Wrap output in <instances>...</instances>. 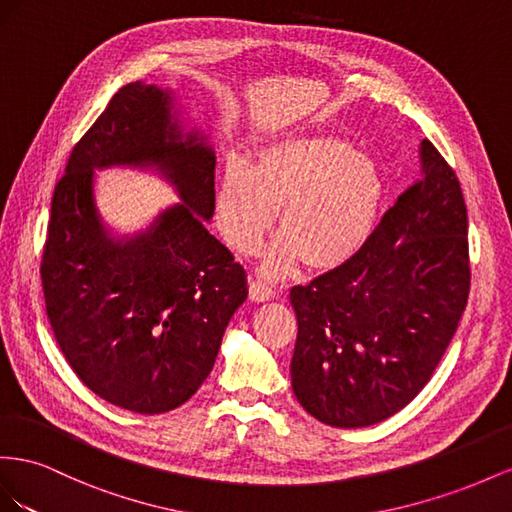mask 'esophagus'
Listing matches in <instances>:
<instances>
[{
  "label": "esophagus",
  "mask_w": 512,
  "mask_h": 512,
  "mask_svg": "<svg viewBox=\"0 0 512 512\" xmlns=\"http://www.w3.org/2000/svg\"><path fill=\"white\" fill-rule=\"evenodd\" d=\"M274 296H276V289L270 283L261 281V279H251V298L255 302L274 300Z\"/></svg>",
  "instance_id": "1"
}]
</instances>
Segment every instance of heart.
<instances>
[{
  "label": "heart",
  "instance_id": "obj_1",
  "mask_svg": "<svg viewBox=\"0 0 512 512\" xmlns=\"http://www.w3.org/2000/svg\"><path fill=\"white\" fill-rule=\"evenodd\" d=\"M384 199L373 158L328 135H289L259 150L253 167L233 158L216 199V221L240 253H255L281 206V236L264 270L283 276L306 257L334 266L369 238Z\"/></svg>",
  "mask_w": 512,
  "mask_h": 512
}]
</instances>
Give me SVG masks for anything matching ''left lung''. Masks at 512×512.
<instances>
[{
	"label": "left lung",
	"mask_w": 512,
	"mask_h": 512,
	"mask_svg": "<svg viewBox=\"0 0 512 512\" xmlns=\"http://www.w3.org/2000/svg\"><path fill=\"white\" fill-rule=\"evenodd\" d=\"M470 294L467 210L455 171L420 141V175L345 264L289 291L291 388L330 427L377 425L440 364Z\"/></svg>",
	"instance_id": "1"
}]
</instances>
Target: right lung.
<instances>
[{
    "label": "right lung",
    "mask_w": 512,
    "mask_h": 512,
    "mask_svg": "<svg viewBox=\"0 0 512 512\" xmlns=\"http://www.w3.org/2000/svg\"><path fill=\"white\" fill-rule=\"evenodd\" d=\"M216 156L171 90L128 83L72 150L51 201L42 287L81 382L137 414L193 397L248 296L246 272L208 231ZM111 166L154 170L181 197L145 230L113 234L93 186Z\"/></svg>",
    "instance_id": "add662e5"
}]
</instances>
